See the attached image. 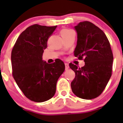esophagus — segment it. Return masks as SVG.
I'll list each match as a JSON object with an SVG mask.
<instances>
[{"label": "esophagus", "instance_id": "34e87169", "mask_svg": "<svg viewBox=\"0 0 123 123\" xmlns=\"http://www.w3.org/2000/svg\"><path fill=\"white\" fill-rule=\"evenodd\" d=\"M65 69H66V70H68L69 68V65H68V63H65Z\"/></svg>", "mask_w": 123, "mask_h": 123}]
</instances>
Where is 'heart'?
Wrapping results in <instances>:
<instances>
[{
    "instance_id": "1",
    "label": "heart",
    "mask_w": 123,
    "mask_h": 123,
    "mask_svg": "<svg viewBox=\"0 0 123 123\" xmlns=\"http://www.w3.org/2000/svg\"><path fill=\"white\" fill-rule=\"evenodd\" d=\"M71 31H71V30H69V29H63V30H62V32H61V34H62L68 33V32H71Z\"/></svg>"
}]
</instances>
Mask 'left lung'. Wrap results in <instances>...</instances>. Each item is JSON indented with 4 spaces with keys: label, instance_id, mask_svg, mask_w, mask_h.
Segmentation results:
<instances>
[{
    "label": "left lung",
    "instance_id": "obj_1",
    "mask_svg": "<svg viewBox=\"0 0 123 123\" xmlns=\"http://www.w3.org/2000/svg\"><path fill=\"white\" fill-rule=\"evenodd\" d=\"M77 32V45L74 54L85 65L78 68L69 66L75 73L71 83L74 95L91 100L102 94L111 76L113 61L110 44L104 31L89 21L80 22L74 27Z\"/></svg>",
    "mask_w": 123,
    "mask_h": 123
}]
</instances>
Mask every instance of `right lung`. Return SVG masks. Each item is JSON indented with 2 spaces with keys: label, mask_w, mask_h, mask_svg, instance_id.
<instances>
[{
  "label": "right lung",
  "mask_w": 123,
  "mask_h": 123,
  "mask_svg": "<svg viewBox=\"0 0 123 123\" xmlns=\"http://www.w3.org/2000/svg\"><path fill=\"white\" fill-rule=\"evenodd\" d=\"M56 27H28L19 36L12 51L14 79L25 96L34 102H43L53 97L57 81L65 71L61 60L50 64L42 60L48 38Z\"/></svg>",
  "instance_id": "1"
}]
</instances>
